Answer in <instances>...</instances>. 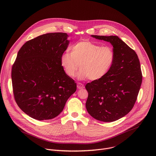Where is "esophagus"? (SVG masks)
Returning a JSON list of instances; mask_svg holds the SVG:
<instances>
[{
    "label": "esophagus",
    "instance_id": "1",
    "mask_svg": "<svg viewBox=\"0 0 156 156\" xmlns=\"http://www.w3.org/2000/svg\"><path fill=\"white\" fill-rule=\"evenodd\" d=\"M77 87H78V89H79V90H81V89H83L84 87V86L82 83H78L77 84Z\"/></svg>",
    "mask_w": 156,
    "mask_h": 156
}]
</instances>
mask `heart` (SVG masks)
I'll return each mask as SVG.
<instances>
[{"label": "heart", "mask_w": 156, "mask_h": 156, "mask_svg": "<svg viewBox=\"0 0 156 156\" xmlns=\"http://www.w3.org/2000/svg\"><path fill=\"white\" fill-rule=\"evenodd\" d=\"M115 53L110 46H102L90 41L77 42L60 58L61 65L70 77H73L80 67L78 78L96 81L104 77L114 63Z\"/></svg>", "instance_id": "obj_1"}]
</instances>
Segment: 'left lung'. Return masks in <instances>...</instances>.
<instances>
[{
	"instance_id": "obj_1",
	"label": "left lung",
	"mask_w": 156,
	"mask_h": 156,
	"mask_svg": "<svg viewBox=\"0 0 156 156\" xmlns=\"http://www.w3.org/2000/svg\"><path fill=\"white\" fill-rule=\"evenodd\" d=\"M91 36L112 44L115 59L104 77L86 84V107L95 119L114 122L128 114L136 102L143 77L140 60L135 51L118 36Z\"/></svg>"
}]
</instances>
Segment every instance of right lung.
I'll return each instance as SVG.
<instances>
[{"label":"right lung","instance_id":"add662e5","mask_svg":"<svg viewBox=\"0 0 156 156\" xmlns=\"http://www.w3.org/2000/svg\"><path fill=\"white\" fill-rule=\"evenodd\" d=\"M68 36L44 34L27 41L18 52L12 69L13 95L18 107L33 119L56 117L76 90L60 63L69 44Z\"/></svg>","mask_w":156,"mask_h":156}]
</instances>
